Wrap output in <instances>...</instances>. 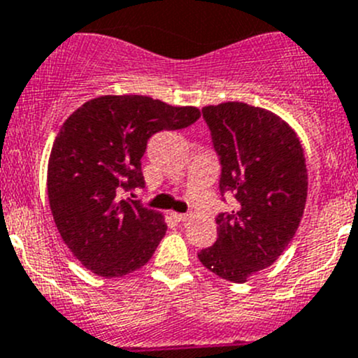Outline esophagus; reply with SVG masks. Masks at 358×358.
<instances>
[{
    "label": "esophagus",
    "instance_id": "1",
    "mask_svg": "<svg viewBox=\"0 0 358 358\" xmlns=\"http://www.w3.org/2000/svg\"><path fill=\"white\" fill-rule=\"evenodd\" d=\"M173 218L176 222H187V220H190V215H185V213H173Z\"/></svg>",
    "mask_w": 358,
    "mask_h": 358
}]
</instances>
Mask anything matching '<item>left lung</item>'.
Instances as JSON below:
<instances>
[{
  "label": "left lung",
  "mask_w": 358,
  "mask_h": 358,
  "mask_svg": "<svg viewBox=\"0 0 358 358\" xmlns=\"http://www.w3.org/2000/svg\"><path fill=\"white\" fill-rule=\"evenodd\" d=\"M222 162L220 192L237 209L218 215V239L199 262L230 282L272 265L294 237L308 192L305 152L294 129L273 112L243 102L202 109Z\"/></svg>",
  "instance_id": "1"
}]
</instances>
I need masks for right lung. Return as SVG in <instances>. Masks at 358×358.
I'll return each mask as SVG.
<instances>
[{"label": "right lung", "mask_w": 358, "mask_h": 358, "mask_svg": "<svg viewBox=\"0 0 358 358\" xmlns=\"http://www.w3.org/2000/svg\"><path fill=\"white\" fill-rule=\"evenodd\" d=\"M201 117L197 107H173L143 95H103L66 119L48 161V201L60 237L100 277L142 268L164 237V216L121 192L145 185L147 142L162 129Z\"/></svg>", "instance_id": "add662e5"}]
</instances>
